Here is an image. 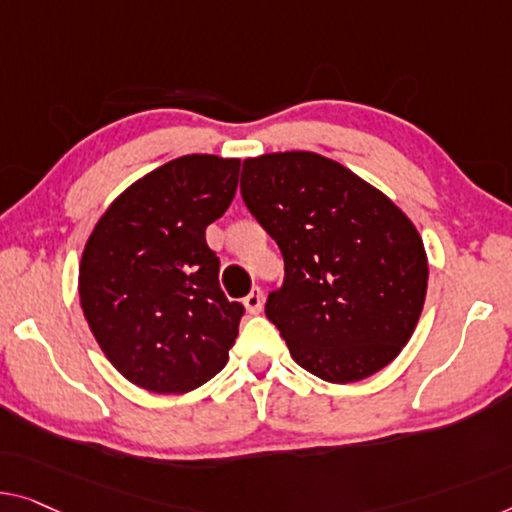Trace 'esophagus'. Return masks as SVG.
<instances>
[{"label":"esophagus","instance_id":"esophagus-1","mask_svg":"<svg viewBox=\"0 0 512 512\" xmlns=\"http://www.w3.org/2000/svg\"><path fill=\"white\" fill-rule=\"evenodd\" d=\"M243 305H246V310L250 315H257V312H262V305H264V294L259 287L250 289V294L243 299Z\"/></svg>","mask_w":512,"mask_h":512}]
</instances>
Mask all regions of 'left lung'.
I'll return each mask as SVG.
<instances>
[{
	"instance_id": "8db88e82",
	"label": "left lung",
	"mask_w": 512,
	"mask_h": 512,
	"mask_svg": "<svg viewBox=\"0 0 512 512\" xmlns=\"http://www.w3.org/2000/svg\"><path fill=\"white\" fill-rule=\"evenodd\" d=\"M241 195L285 257L266 317L303 370L352 384L386 368L423 312L427 255L388 197L312 151L243 160Z\"/></svg>"
}]
</instances>
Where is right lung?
<instances>
[{"mask_svg":"<svg viewBox=\"0 0 512 512\" xmlns=\"http://www.w3.org/2000/svg\"><path fill=\"white\" fill-rule=\"evenodd\" d=\"M239 158L190 154L131 183L80 259L91 333L135 386L188 393L225 368L243 305L227 301L207 227L230 207Z\"/></svg>","mask_w":512,"mask_h":512,"instance_id":"add662e5","label":"right lung"}]
</instances>
